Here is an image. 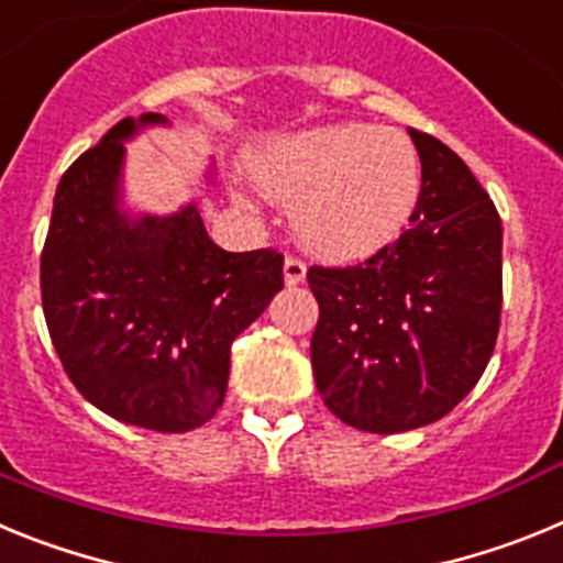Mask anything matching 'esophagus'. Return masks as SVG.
<instances>
[{"instance_id": "34e87169", "label": "esophagus", "mask_w": 563, "mask_h": 563, "mask_svg": "<svg viewBox=\"0 0 563 563\" xmlns=\"http://www.w3.org/2000/svg\"><path fill=\"white\" fill-rule=\"evenodd\" d=\"M305 276H307V265L301 262V258L292 256L290 253V256L285 258V285L287 287L301 285V282H305Z\"/></svg>"}]
</instances>
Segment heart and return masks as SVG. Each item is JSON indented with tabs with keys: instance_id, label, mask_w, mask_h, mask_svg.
Returning <instances> with one entry per match:
<instances>
[{
	"instance_id": "heart-1",
	"label": "heart",
	"mask_w": 563,
	"mask_h": 563,
	"mask_svg": "<svg viewBox=\"0 0 563 563\" xmlns=\"http://www.w3.org/2000/svg\"><path fill=\"white\" fill-rule=\"evenodd\" d=\"M251 174L292 208L298 239L327 258H363L389 245L420 197V157L409 137L363 123L282 137L253 154Z\"/></svg>"
}]
</instances>
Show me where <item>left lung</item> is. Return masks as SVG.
<instances>
[{
    "label": "left lung",
    "instance_id": "8db88e82",
    "mask_svg": "<svg viewBox=\"0 0 563 563\" xmlns=\"http://www.w3.org/2000/svg\"><path fill=\"white\" fill-rule=\"evenodd\" d=\"M409 134L422 166L409 231L366 262L307 271L318 395L372 434L449 415L485 372L501 318L499 211L445 143Z\"/></svg>",
    "mask_w": 563,
    "mask_h": 563
}]
</instances>
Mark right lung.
<instances>
[{
	"mask_svg": "<svg viewBox=\"0 0 563 563\" xmlns=\"http://www.w3.org/2000/svg\"><path fill=\"white\" fill-rule=\"evenodd\" d=\"M114 123L64 172L42 251V307L62 366L114 420L183 434L225 400L231 343L285 287L273 247L222 251L197 208L129 222L118 211L123 141Z\"/></svg>",
	"mask_w": 563,
	"mask_h": 563,
	"instance_id": "add662e5",
	"label": "right lung"
}]
</instances>
